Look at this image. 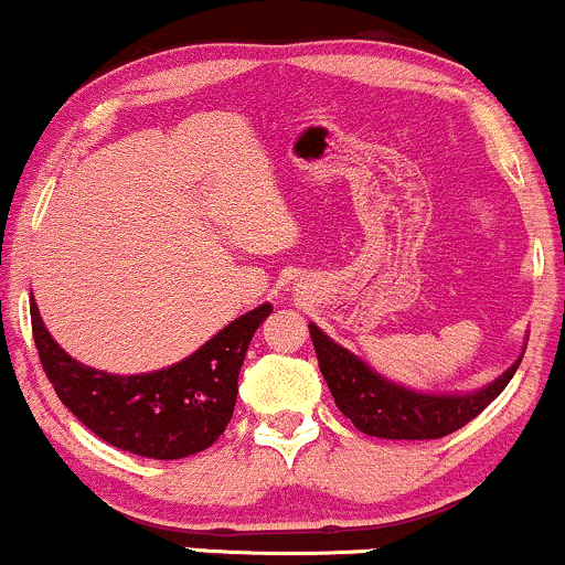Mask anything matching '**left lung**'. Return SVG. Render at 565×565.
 Returning a JSON list of instances; mask_svg holds the SVG:
<instances>
[{
	"label": "left lung",
	"mask_w": 565,
	"mask_h": 565,
	"mask_svg": "<svg viewBox=\"0 0 565 565\" xmlns=\"http://www.w3.org/2000/svg\"><path fill=\"white\" fill-rule=\"evenodd\" d=\"M308 327L321 374L332 391L337 408L366 436L391 440L444 438L465 427L508 387L526 353V342H523V353L518 355L515 364H510L497 380L478 391L425 393L382 377L364 359L334 342L316 323H308Z\"/></svg>",
	"instance_id": "left-lung-1"
}]
</instances>
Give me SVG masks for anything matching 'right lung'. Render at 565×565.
Segmentation results:
<instances>
[{
  "label": "right lung",
  "mask_w": 565,
  "mask_h": 565,
  "mask_svg": "<svg viewBox=\"0 0 565 565\" xmlns=\"http://www.w3.org/2000/svg\"><path fill=\"white\" fill-rule=\"evenodd\" d=\"M274 305L263 302L178 364L142 374L93 369L53 340L31 297V329L57 398L97 438L148 459H183L210 449L233 417L246 348Z\"/></svg>",
  "instance_id": "add662e5"
}]
</instances>
